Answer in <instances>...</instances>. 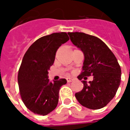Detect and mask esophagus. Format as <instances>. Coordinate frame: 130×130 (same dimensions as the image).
<instances>
[{"label":"esophagus","mask_w":130,"mask_h":130,"mask_svg":"<svg viewBox=\"0 0 130 130\" xmlns=\"http://www.w3.org/2000/svg\"><path fill=\"white\" fill-rule=\"evenodd\" d=\"M73 80L74 79H72V78H68V79H67V82H68V83H70V82H72Z\"/></svg>","instance_id":"1"}]
</instances>
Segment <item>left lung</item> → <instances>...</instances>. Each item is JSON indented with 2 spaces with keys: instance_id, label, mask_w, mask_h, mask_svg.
<instances>
[{
  "instance_id": "1",
  "label": "left lung",
  "mask_w": 130,
  "mask_h": 130,
  "mask_svg": "<svg viewBox=\"0 0 130 130\" xmlns=\"http://www.w3.org/2000/svg\"><path fill=\"white\" fill-rule=\"evenodd\" d=\"M70 40L83 52L84 60L79 80L90 75L93 80L82 81L84 88L75 97L82 106L90 109L103 108L114 98L120 84L121 69L116 58L98 37L84 32H68Z\"/></svg>"
}]
</instances>
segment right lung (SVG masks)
I'll list each match as a JSON object with an SVG mask.
<instances>
[{"label": "right lung", "mask_w": 130, "mask_h": 130, "mask_svg": "<svg viewBox=\"0 0 130 130\" xmlns=\"http://www.w3.org/2000/svg\"><path fill=\"white\" fill-rule=\"evenodd\" d=\"M69 40L68 33L64 32L44 36L36 40L24 55L19 70L18 84L22 101L34 113L45 116L58 105L60 88L67 80L50 82L48 71L54 64L57 49Z\"/></svg>", "instance_id": "add662e5"}]
</instances>
